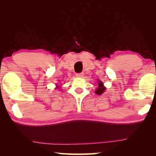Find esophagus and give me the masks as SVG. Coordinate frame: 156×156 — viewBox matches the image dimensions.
Here are the masks:
<instances>
[{
  "label": "esophagus",
  "mask_w": 156,
  "mask_h": 156,
  "mask_svg": "<svg viewBox=\"0 0 156 156\" xmlns=\"http://www.w3.org/2000/svg\"><path fill=\"white\" fill-rule=\"evenodd\" d=\"M84 75V72H80V73H76V76H77V77H83Z\"/></svg>",
  "instance_id": "1"
}]
</instances>
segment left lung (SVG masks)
Listing matches in <instances>:
<instances>
[{"mask_svg": "<svg viewBox=\"0 0 156 156\" xmlns=\"http://www.w3.org/2000/svg\"><path fill=\"white\" fill-rule=\"evenodd\" d=\"M98 86H99V87H98L97 91H96V94H97L100 95L104 92V90L106 89V88L103 86V83H102L101 82H99V85H98Z\"/></svg>", "mask_w": 156, "mask_h": 156, "instance_id": "1", "label": "left lung"}]
</instances>
